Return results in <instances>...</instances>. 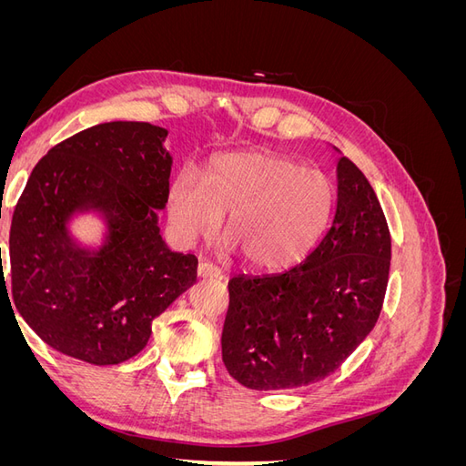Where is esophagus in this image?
Segmentation results:
<instances>
[{
	"instance_id": "esophagus-1",
	"label": "esophagus",
	"mask_w": 466,
	"mask_h": 466,
	"mask_svg": "<svg viewBox=\"0 0 466 466\" xmlns=\"http://www.w3.org/2000/svg\"><path fill=\"white\" fill-rule=\"evenodd\" d=\"M198 276H200V278H218V279H221V278H223V272H221V268H218L216 264H211V262H200V264H198Z\"/></svg>"
}]
</instances>
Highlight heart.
<instances>
[{
    "label": "heart",
    "mask_w": 466,
    "mask_h": 466,
    "mask_svg": "<svg viewBox=\"0 0 466 466\" xmlns=\"http://www.w3.org/2000/svg\"><path fill=\"white\" fill-rule=\"evenodd\" d=\"M334 187L317 168L268 151L221 155L204 182L192 168L168 188V219L182 241L209 237L228 214V248L258 270L301 262L327 231Z\"/></svg>",
    "instance_id": "obj_1"
}]
</instances>
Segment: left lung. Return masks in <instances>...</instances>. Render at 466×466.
<instances>
[{"mask_svg":"<svg viewBox=\"0 0 466 466\" xmlns=\"http://www.w3.org/2000/svg\"><path fill=\"white\" fill-rule=\"evenodd\" d=\"M334 219L301 264L235 276L221 334L223 363L255 390L298 389L329 377L373 330L390 270V233L370 180L336 165Z\"/></svg>","mask_w":466,"mask_h":466,"instance_id":"8db88e82","label":"left lung"}]
</instances>
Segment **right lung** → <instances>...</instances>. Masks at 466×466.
<instances>
[{
	"label": "right lung",
	"instance_id": "obj_1",
	"mask_svg": "<svg viewBox=\"0 0 466 466\" xmlns=\"http://www.w3.org/2000/svg\"><path fill=\"white\" fill-rule=\"evenodd\" d=\"M167 130L105 122L54 146L13 211V303L54 350L93 365L139 354L151 324L196 281L198 258L168 248L157 209L168 200ZM93 210L104 245L79 246L68 221Z\"/></svg>",
	"mask_w": 466,
	"mask_h": 466
}]
</instances>
